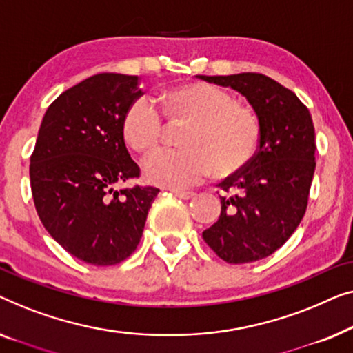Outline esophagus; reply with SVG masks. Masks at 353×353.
Segmentation results:
<instances>
[{
	"label": "esophagus",
	"mask_w": 353,
	"mask_h": 353,
	"mask_svg": "<svg viewBox=\"0 0 353 353\" xmlns=\"http://www.w3.org/2000/svg\"><path fill=\"white\" fill-rule=\"evenodd\" d=\"M172 195L181 198V200H190V198L195 196L193 192H181V190H172Z\"/></svg>",
	"instance_id": "1"
}]
</instances>
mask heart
<instances>
[{
	"label": "heart",
	"instance_id": "heart-1",
	"mask_svg": "<svg viewBox=\"0 0 353 353\" xmlns=\"http://www.w3.org/2000/svg\"><path fill=\"white\" fill-rule=\"evenodd\" d=\"M165 113L187 118L190 125L179 150H160L143 165L148 182L170 188H185L211 176H230L245 170L256 157L261 125L256 113L225 89L205 81L179 84L161 92ZM163 118L145 99L131 102L121 118V136L139 155H148L160 143Z\"/></svg>",
	"mask_w": 353,
	"mask_h": 353
}]
</instances>
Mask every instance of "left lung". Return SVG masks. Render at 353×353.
<instances>
[{"label":"left lung","mask_w":353,"mask_h":353,"mask_svg":"<svg viewBox=\"0 0 353 353\" xmlns=\"http://www.w3.org/2000/svg\"><path fill=\"white\" fill-rule=\"evenodd\" d=\"M198 78L241 92L261 125L256 157L219 183L221 216L203 238L228 264L264 259L285 245L305 214L316 150L310 112L262 73Z\"/></svg>","instance_id":"obj_1"}]
</instances>
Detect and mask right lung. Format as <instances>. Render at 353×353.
Listing matches in <instances>:
<instances>
[{
  "label": "right lung",
  "instance_id": "add662e5",
  "mask_svg": "<svg viewBox=\"0 0 353 353\" xmlns=\"http://www.w3.org/2000/svg\"><path fill=\"white\" fill-rule=\"evenodd\" d=\"M141 78L99 73L63 91L44 113L30 157V185L43 225L77 259L120 264L136 251L155 187L117 183L141 176L121 118L142 96Z\"/></svg>",
  "mask_w": 353,
  "mask_h": 353
}]
</instances>
